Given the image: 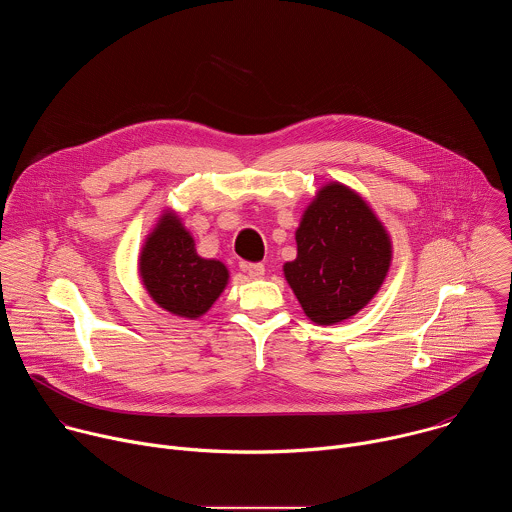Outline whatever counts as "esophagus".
<instances>
[{
  "mask_svg": "<svg viewBox=\"0 0 512 512\" xmlns=\"http://www.w3.org/2000/svg\"><path fill=\"white\" fill-rule=\"evenodd\" d=\"M241 271L247 273L251 279H259L265 275V265L263 263H241Z\"/></svg>",
  "mask_w": 512,
  "mask_h": 512,
  "instance_id": "1",
  "label": "esophagus"
}]
</instances>
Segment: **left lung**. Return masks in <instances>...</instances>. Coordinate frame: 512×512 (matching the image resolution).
I'll return each mask as SVG.
<instances>
[{
  "instance_id": "8db88e82",
  "label": "left lung",
  "mask_w": 512,
  "mask_h": 512,
  "mask_svg": "<svg viewBox=\"0 0 512 512\" xmlns=\"http://www.w3.org/2000/svg\"><path fill=\"white\" fill-rule=\"evenodd\" d=\"M298 257L283 265L306 316L336 324L367 306L391 263V243L373 210L342 184L324 186L296 233Z\"/></svg>"
}]
</instances>
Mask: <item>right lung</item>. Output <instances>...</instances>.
I'll return each mask as SVG.
<instances>
[{
  "instance_id": "add662e5",
  "label": "right lung",
  "mask_w": 512,
  "mask_h": 512,
  "mask_svg": "<svg viewBox=\"0 0 512 512\" xmlns=\"http://www.w3.org/2000/svg\"><path fill=\"white\" fill-rule=\"evenodd\" d=\"M139 271L154 302L184 318L202 316L229 279L221 261L196 255L192 237L172 214L162 218L145 243Z\"/></svg>"
}]
</instances>
